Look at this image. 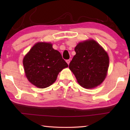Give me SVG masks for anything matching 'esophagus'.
Segmentation results:
<instances>
[{"label":"esophagus","instance_id":"obj_1","mask_svg":"<svg viewBox=\"0 0 130 130\" xmlns=\"http://www.w3.org/2000/svg\"><path fill=\"white\" fill-rule=\"evenodd\" d=\"M70 60H66V62H67V63H68V65H69V63H70Z\"/></svg>","mask_w":130,"mask_h":130}]
</instances>
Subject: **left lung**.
Here are the masks:
<instances>
[{
  "label": "left lung",
  "mask_w": 130,
  "mask_h": 130,
  "mask_svg": "<svg viewBox=\"0 0 130 130\" xmlns=\"http://www.w3.org/2000/svg\"><path fill=\"white\" fill-rule=\"evenodd\" d=\"M76 55L69 68L81 86L93 88L102 83L107 76L109 57L94 40L79 43L74 48Z\"/></svg>",
  "instance_id": "obj_1"
}]
</instances>
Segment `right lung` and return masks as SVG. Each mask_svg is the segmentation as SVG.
I'll return each mask as SVG.
<instances>
[{
	"instance_id": "1",
	"label": "right lung",
	"mask_w": 130,
	"mask_h": 130,
	"mask_svg": "<svg viewBox=\"0 0 130 130\" xmlns=\"http://www.w3.org/2000/svg\"><path fill=\"white\" fill-rule=\"evenodd\" d=\"M23 63L28 80L40 88L51 85L59 72L68 67L60 53L45 42L36 43L24 57Z\"/></svg>"
}]
</instances>
